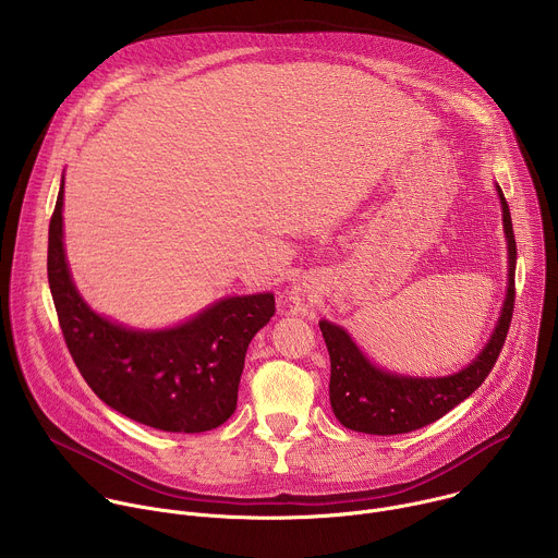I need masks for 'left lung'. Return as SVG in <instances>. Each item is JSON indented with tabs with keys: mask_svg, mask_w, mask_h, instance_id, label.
<instances>
[{
	"mask_svg": "<svg viewBox=\"0 0 558 558\" xmlns=\"http://www.w3.org/2000/svg\"><path fill=\"white\" fill-rule=\"evenodd\" d=\"M497 194L504 211V233L508 243V291L497 327L465 368L446 377H411L375 366L353 342V338L329 320H320V331L331 357L329 397L338 422L366 435H402L428 426L461 404L493 371L508 338L514 311L517 243L506 196Z\"/></svg>",
	"mask_w": 558,
	"mask_h": 558,
	"instance_id": "obj_1",
	"label": "left lung"
}]
</instances>
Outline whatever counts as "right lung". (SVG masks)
<instances>
[{
	"label": "right lung",
	"mask_w": 558,
	"mask_h": 558,
	"mask_svg": "<svg viewBox=\"0 0 558 558\" xmlns=\"http://www.w3.org/2000/svg\"><path fill=\"white\" fill-rule=\"evenodd\" d=\"M63 179L48 229V282L68 351L101 402L168 433L225 424L252 338L276 313L274 293L229 295L158 331L123 327L78 295L63 250Z\"/></svg>",
	"instance_id": "obj_1"
}]
</instances>
